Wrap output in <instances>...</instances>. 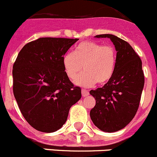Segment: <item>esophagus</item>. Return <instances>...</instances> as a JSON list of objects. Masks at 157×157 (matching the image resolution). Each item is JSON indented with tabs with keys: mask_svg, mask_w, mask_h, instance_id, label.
<instances>
[{
	"mask_svg": "<svg viewBox=\"0 0 157 157\" xmlns=\"http://www.w3.org/2000/svg\"><path fill=\"white\" fill-rule=\"evenodd\" d=\"M81 93L83 97H87V95H89V91H87V90H85V89H82Z\"/></svg>",
	"mask_w": 157,
	"mask_h": 157,
	"instance_id": "1",
	"label": "esophagus"
}]
</instances>
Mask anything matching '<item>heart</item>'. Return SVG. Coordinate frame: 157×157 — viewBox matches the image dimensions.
<instances>
[{
    "instance_id": "heart-1",
    "label": "heart",
    "mask_w": 157,
    "mask_h": 157,
    "mask_svg": "<svg viewBox=\"0 0 157 157\" xmlns=\"http://www.w3.org/2000/svg\"><path fill=\"white\" fill-rule=\"evenodd\" d=\"M117 52L110 45H102L94 41H83L74 52H69L63 58L66 75L74 80L83 66L84 72L75 80L76 84L90 87L95 84H105L114 73Z\"/></svg>"
}]
</instances>
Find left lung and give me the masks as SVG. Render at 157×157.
<instances>
[{"label": "left lung", "instance_id": "1", "mask_svg": "<svg viewBox=\"0 0 157 157\" xmlns=\"http://www.w3.org/2000/svg\"><path fill=\"white\" fill-rule=\"evenodd\" d=\"M109 38L117 51L112 77L102 87L90 91L96 103L90 117L98 129L115 132L128 125L138 111L145 83L142 60L131 45L112 34L96 35Z\"/></svg>", "mask_w": 157, "mask_h": 157}]
</instances>
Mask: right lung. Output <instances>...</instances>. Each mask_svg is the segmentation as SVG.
<instances>
[{
    "label": "right lung",
    "instance_id": "1",
    "mask_svg": "<svg viewBox=\"0 0 157 157\" xmlns=\"http://www.w3.org/2000/svg\"><path fill=\"white\" fill-rule=\"evenodd\" d=\"M79 39L41 37L26 44L13 65V93L22 116L36 130L51 133L66 123L81 98L65 72L63 58Z\"/></svg>",
    "mask_w": 157,
    "mask_h": 157
}]
</instances>
